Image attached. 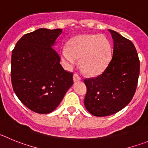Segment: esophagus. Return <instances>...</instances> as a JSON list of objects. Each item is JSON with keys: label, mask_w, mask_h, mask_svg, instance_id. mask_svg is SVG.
I'll use <instances>...</instances> for the list:
<instances>
[{"label": "esophagus", "mask_w": 148, "mask_h": 148, "mask_svg": "<svg viewBox=\"0 0 148 148\" xmlns=\"http://www.w3.org/2000/svg\"><path fill=\"white\" fill-rule=\"evenodd\" d=\"M73 79H74V82H77V81L81 80V77L77 73H74V76H73Z\"/></svg>", "instance_id": "34e87169"}]
</instances>
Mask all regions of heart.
Returning <instances> with one entry per match:
<instances>
[{"instance_id":"1","label":"heart","mask_w":148,"mask_h":148,"mask_svg":"<svg viewBox=\"0 0 148 148\" xmlns=\"http://www.w3.org/2000/svg\"><path fill=\"white\" fill-rule=\"evenodd\" d=\"M111 55V46L108 38L99 34H81L71 38L62 57L70 64L79 59V66L85 73L97 75L106 69Z\"/></svg>"}]
</instances>
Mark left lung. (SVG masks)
Instances as JSON below:
<instances>
[{
	"label": "left lung",
	"instance_id": "left-lung-1",
	"mask_svg": "<svg viewBox=\"0 0 148 148\" xmlns=\"http://www.w3.org/2000/svg\"><path fill=\"white\" fill-rule=\"evenodd\" d=\"M114 40L112 58L103 72L86 78L84 104L90 114L106 116L117 113L128 105L136 92L140 62L134 43L109 29Z\"/></svg>",
	"mask_w": 148,
	"mask_h": 148
}]
</instances>
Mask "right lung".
<instances>
[{"label":"right lung","instance_id":"right-lung-1","mask_svg":"<svg viewBox=\"0 0 148 148\" xmlns=\"http://www.w3.org/2000/svg\"><path fill=\"white\" fill-rule=\"evenodd\" d=\"M62 31L42 28L24 34L12 54L13 90L25 106L38 114L52 112L73 85V73L64 70L51 47Z\"/></svg>","mask_w":148,"mask_h":148}]
</instances>
